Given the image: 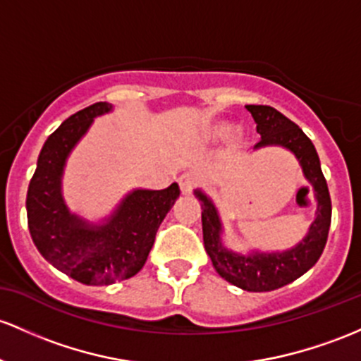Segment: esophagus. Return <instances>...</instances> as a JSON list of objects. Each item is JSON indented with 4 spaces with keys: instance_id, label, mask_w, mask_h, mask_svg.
<instances>
[{
    "instance_id": "esophagus-1",
    "label": "esophagus",
    "mask_w": 361,
    "mask_h": 361,
    "mask_svg": "<svg viewBox=\"0 0 361 361\" xmlns=\"http://www.w3.org/2000/svg\"><path fill=\"white\" fill-rule=\"evenodd\" d=\"M178 183H180L181 193H185V195H188V193H192L193 188L197 187V183H199V180H197L195 174L185 173V174H181L180 180H178Z\"/></svg>"
}]
</instances>
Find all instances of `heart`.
Here are the masks:
<instances>
[{
    "label": "heart",
    "instance_id": "obj_1",
    "mask_svg": "<svg viewBox=\"0 0 361 361\" xmlns=\"http://www.w3.org/2000/svg\"><path fill=\"white\" fill-rule=\"evenodd\" d=\"M217 133H224V128H221V130H217Z\"/></svg>",
    "mask_w": 361,
    "mask_h": 361
}]
</instances>
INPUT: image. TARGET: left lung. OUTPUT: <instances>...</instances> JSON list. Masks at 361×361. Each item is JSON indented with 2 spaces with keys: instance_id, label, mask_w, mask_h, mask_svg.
<instances>
[{
  "instance_id": "obj_1",
  "label": "left lung",
  "mask_w": 361,
  "mask_h": 361,
  "mask_svg": "<svg viewBox=\"0 0 361 361\" xmlns=\"http://www.w3.org/2000/svg\"><path fill=\"white\" fill-rule=\"evenodd\" d=\"M257 123L260 140L255 149L265 145H283L290 149L302 164L305 178L312 183L317 197V217L310 231L295 248L283 253H252L238 255L229 252L221 243V221L216 207L202 192H195L202 205V231L204 245L211 257L212 265L228 283L245 291H272L283 288L303 276L322 255L326 247L329 226H331V195L327 181L320 169V161L312 140L302 132L296 123L281 114L271 106H247Z\"/></svg>"
}]
</instances>
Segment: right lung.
I'll return each mask as SVG.
<instances>
[{
	"mask_svg": "<svg viewBox=\"0 0 361 361\" xmlns=\"http://www.w3.org/2000/svg\"><path fill=\"white\" fill-rule=\"evenodd\" d=\"M111 108L108 102H96L63 121L47 137L27 192V221L37 250L58 271L89 286L135 276L180 195L178 183L164 190H135L101 226L68 212L61 197L63 166L94 118Z\"/></svg>",
	"mask_w": 361,
	"mask_h": 361,
	"instance_id": "add662e5",
	"label": "right lung"
}]
</instances>
